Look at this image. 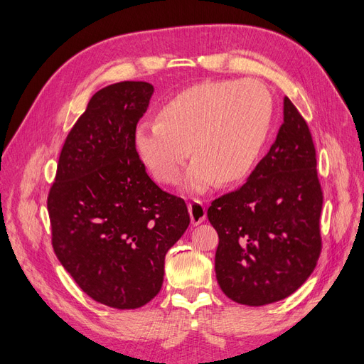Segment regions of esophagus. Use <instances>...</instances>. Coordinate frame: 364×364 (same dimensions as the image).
I'll list each match as a JSON object with an SVG mask.
<instances>
[{
	"instance_id": "esophagus-1",
	"label": "esophagus",
	"mask_w": 364,
	"mask_h": 364,
	"mask_svg": "<svg viewBox=\"0 0 364 364\" xmlns=\"http://www.w3.org/2000/svg\"><path fill=\"white\" fill-rule=\"evenodd\" d=\"M187 208H189V215H191V220L193 225H199L201 222L205 220V216H207L205 207L201 201H199V199H193L192 203L187 204Z\"/></svg>"
}]
</instances>
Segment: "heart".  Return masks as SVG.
Wrapping results in <instances>:
<instances>
[{"label":"heart","instance_id":"heart-1","mask_svg":"<svg viewBox=\"0 0 364 364\" xmlns=\"http://www.w3.org/2000/svg\"><path fill=\"white\" fill-rule=\"evenodd\" d=\"M271 93L257 81H205L161 105L157 119L139 122L133 146L154 178L173 184L189 154L184 187L203 192L218 178H243L259 160L272 124Z\"/></svg>","mask_w":364,"mask_h":364}]
</instances>
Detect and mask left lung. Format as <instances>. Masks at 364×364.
<instances>
[{
	"label": "left lung",
	"mask_w": 364,
	"mask_h": 364,
	"mask_svg": "<svg viewBox=\"0 0 364 364\" xmlns=\"http://www.w3.org/2000/svg\"><path fill=\"white\" fill-rule=\"evenodd\" d=\"M283 113L274 145L246 183L215 199L207 212L219 236L218 283L243 306L290 296L321 255L323 196L316 149L307 122L287 97Z\"/></svg>",
	"instance_id": "1"
}]
</instances>
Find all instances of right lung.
Listing matches in <instances>:
<instances>
[{
	"label": "right lung",
	"instance_id": "right-lung-1",
	"mask_svg": "<svg viewBox=\"0 0 364 364\" xmlns=\"http://www.w3.org/2000/svg\"><path fill=\"white\" fill-rule=\"evenodd\" d=\"M152 93L146 81H121L90 98L46 201L58 262L86 295L119 310L157 295L166 252L191 224L184 199L149 178L133 146Z\"/></svg>",
	"mask_w": 364,
	"mask_h": 364
}]
</instances>
